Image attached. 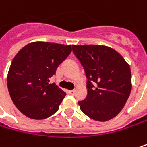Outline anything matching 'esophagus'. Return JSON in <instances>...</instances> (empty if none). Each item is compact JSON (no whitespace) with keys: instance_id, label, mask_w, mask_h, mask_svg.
I'll use <instances>...</instances> for the list:
<instances>
[{"instance_id":"esophagus-1","label":"esophagus","mask_w":147,"mask_h":147,"mask_svg":"<svg viewBox=\"0 0 147 147\" xmlns=\"http://www.w3.org/2000/svg\"><path fill=\"white\" fill-rule=\"evenodd\" d=\"M68 93L70 95H74L75 94V91L74 90H70V91H68Z\"/></svg>"}]
</instances>
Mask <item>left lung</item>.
I'll return each mask as SVG.
<instances>
[{
  "label": "left lung",
  "mask_w": 147,
  "mask_h": 147,
  "mask_svg": "<svg viewBox=\"0 0 147 147\" xmlns=\"http://www.w3.org/2000/svg\"><path fill=\"white\" fill-rule=\"evenodd\" d=\"M72 51L87 78V98L79 101L89 118L107 121L124 108L131 91V71L125 59L103 45H72Z\"/></svg>",
  "instance_id": "8db88e82"
}]
</instances>
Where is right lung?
Masks as SVG:
<instances>
[{
    "instance_id": "1",
    "label": "right lung",
    "mask_w": 147,
    "mask_h": 147,
    "mask_svg": "<svg viewBox=\"0 0 147 147\" xmlns=\"http://www.w3.org/2000/svg\"><path fill=\"white\" fill-rule=\"evenodd\" d=\"M71 52V45L34 42L16 55L7 75V87L21 113L44 119L59 109L66 93L49 82Z\"/></svg>"
}]
</instances>
